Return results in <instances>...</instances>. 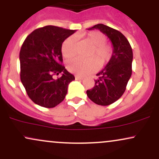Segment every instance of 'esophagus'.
<instances>
[{
    "label": "esophagus",
    "instance_id": "1",
    "mask_svg": "<svg viewBox=\"0 0 159 159\" xmlns=\"http://www.w3.org/2000/svg\"><path fill=\"white\" fill-rule=\"evenodd\" d=\"M75 79L76 80H79V81H82L84 79L83 77H81V76H78V75H75Z\"/></svg>",
    "mask_w": 159,
    "mask_h": 159
}]
</instances>
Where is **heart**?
Listing matches in <instances>:
<instances>
[{
	"label": "heart",
	"mask_w": 159,
	"mask_h": 159,
	"mask_svg": "<svg viewBox=\"0 0 159 159\" xmlns=\"http://www.w3.org/2000/svg\"><path fill=\"white\" fill-rule=\"evenodd\" d=\"M77 38L81 35H77ZM84 41L92 45L88 57L89 59L75 58L67 62L66 69L69 72L78 75H86L105 66L113 56L112 45L106 43V37L98 31H92L84 36ZM62 55L65 58H71L76 54V41L73 36H69L61 45Z\"/></svg>",
	"instance_id": "b5f03b06"
}]
</instances>
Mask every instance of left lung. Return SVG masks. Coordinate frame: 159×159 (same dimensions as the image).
I'll list each match as a JSON object with an SVG mask.
<instances>
[{
    "label": "left lung",
    "instance_id": "obj_1",
    "mask_svg": "<svg viewBox=\"0 0 159 159\" xmlns=\"http://www.w3.org/2000/svg\"><path fill=\"white\" fill-rule=\"evenodd\" d=\"M98 29L110 39L113 45V56L106 66L96 75L95 85L87 90L88 98L98 105L106 106L123 96L132 75L133 60L130 43L122 33L114 28L98 24L89 30Z\"/></svg>",
    "mask_w": 159,
    "mask_h": 159
}]
</instances>
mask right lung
Returning <instances> with one entry per match:
<instances>
[{"label": "right lung", "instance_id": "right-lung-1", "mask_svg": "<svg viewBox=\"0 0 159 159\" xmlns=\"http://www.w3.org/2000/svg\"><path fill=\"white\" fill-rule=\"evenodd\" d=\"M75 32L48 25L36 29L21 45L20 78L27 96L39 106L54 107L63 101L69 84L75 76L62 65L61 45ZM63 73L57 80L52 76Z\"/></svg>", "mask_w": 159, "mask_h": 159}]
</instances>
